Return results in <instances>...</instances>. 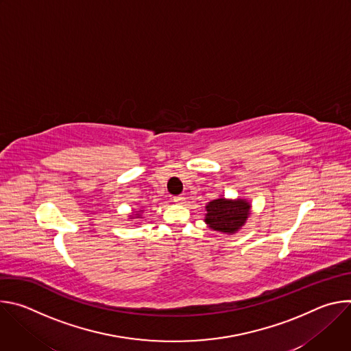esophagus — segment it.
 <instances>
[{
	"label": "esophagus",
	"mask_w": 351,
	"mask_h": 351,
	"mask_svg": "<svg viewBox=\"0 0 351 351\" xmlns=\"http://www.w3.org/2000/svg\"><path fill=\"white\" fill-rule=\"evenodd\" d=\"M173 202L179 206H183V204H186V198L183 195H176V197H173Z\"/></svg>",
	"instance_id": "1"
}]
</instances>
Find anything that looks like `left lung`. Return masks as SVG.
<instances>
[{"label": "left lung", "mask_w": 351, "mask_h": 351, "mask_svg": "<svg viewBox=\"0 0 351 351\" xmlns=\"http://www.w3.org/2000/svg\"><path fill=\"white\" fill-rule=\"evenodd\" d=\"M252 214L247 198H225L219 195L206 206L204 222L215 232L223 234L237 233Z\"/></svg>", "instance_id": "obj_1"}]
</instances>
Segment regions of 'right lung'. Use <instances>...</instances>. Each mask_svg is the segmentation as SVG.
<instances>
[{
	"label": "right lung",
	"mask_w": 351,
	"mask_h": 351,
	"mask_svg": "<svg viewBox=\"0 0 351 351\" xmlns=\"http://www.w3.org/2000/svg\"><path fill=\"white\" fill-rule=\"evenodd\" d=\"M133 213H136V214H132V215H129V219H137V218H141V215H143V210H138V211H133Z\"/></svg>",
	"instance_id": "right-lung-1"
}]
</instances>
